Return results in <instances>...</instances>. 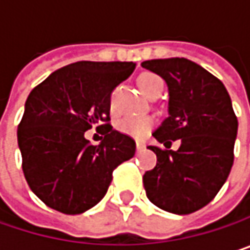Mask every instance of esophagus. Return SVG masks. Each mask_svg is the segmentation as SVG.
I'll return each mask as SVG.
<instances>
[{"instance_id": "esophagus-1", "label": "esophagus", "mask_w": 250, "mask_h": 250, "mask_svg": "<svg viewBox=\"0 0 250 250\" xmlns=\"http://www.w3.org/2000/svg\"><path fill=\"white\" fill-rule=\"evenodd\" d=\"M145 142H142V140H137L136 142V147H137V150H142V149H145Z\"/></svg>"}]
</instances>
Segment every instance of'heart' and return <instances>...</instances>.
<instances>
[{
	"label": "heart",
	"instance_id": "obj_1",
	"mask_svg": "<svg viewBox=\"0 0 250 250\" xmlns=\"http://www.w3.org/2000/svg\"><path fill=\"white\" fill-rule=\"evenodd\" d=\"M137 83H139L140 91L146 97H149L152 92H155L159 88L164 89L162 79L155 74L142 75L139 78ZM153 125H155V119L152 116H130V117H125V119L119 120L117 128L122 133L131 136L134 139H145L149 134V131L152 130Z\"/></svg>",
	"mask_w": 250,
	"mask_h": 250
}]
</instances>
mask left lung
I'll return each mask as SVG.
<instances>
[{
	"label": "left lung",
	"instance_id": "8db88e82",
	"mask_svg": "<svg viewBox=\"0 0 250 250\" xmlns=\"http://www.w3.org/2000/svg\"><path fill=\"white\" fill-rule=\"evenodd\" d=\"M168 85V117L153 137L164 145L179 139L178 150L149 146L156 167L143 175L147 198L174 214L207 206L220 191L233 165L237 119L223 82L185 58L142 63Z\"/></svg>",
	"mask_w": 250,
	"mask_h": 250
}]
</instances>
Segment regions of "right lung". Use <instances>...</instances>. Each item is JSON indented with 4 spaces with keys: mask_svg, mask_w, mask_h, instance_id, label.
I'll return each mask as SVG.
<instances>
[{
    "mask_svg": "<svg viewBox=\"0 0 250 250\" xmlns=\"http://www.w3.org/2000/svg\"><path fill=\"white\" fill-rule=\"evenodd\" d=\"M134 66L81 61L30 92L17 140L25 181L47 207L63 214L92 208L105 195L113 171L134 156V140L108 125L111 91ZM94 125L104 136L97 146L84 139Z\"/></svg>",
    "mask_w": 250,
    "mask_h": 250,
    "instance_id": "obj_1",
    "label": "right lung"
}]
</instances>
